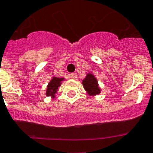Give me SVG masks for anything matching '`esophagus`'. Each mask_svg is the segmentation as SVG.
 Instances as JSON below:
<instances>
[{
  "mask_svg": "<svg viewBox=\"0 0 153 153\" xmlns=\"http://www.w3.org/2000/svg\"><path fill=\"white\" fill-rule=\"evenodd\" d=\"M69 77L71 78V79H73V80H76V78H77V74L76 73H71V74H69Z\"/></svg>",
  "mask_w": 153,
  "mask_h": 153,
  "instance_id": "esophagus-1",
  "label": "esophagus"
}]
</instances>
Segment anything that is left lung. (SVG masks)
Segmentation results:
<instances>
[{
	"label": "left lung",
	"instance_id": "left-lung-1",
	"mask_svg": "<svg viewBox=\"0 0 153 153\" xmlns=\"http://www.w3.org/2000/svg\"><path fill=\"white\" fill-rule=\"evenodd\" d=\"M83 86L85 91L90 96H96L100 93V88H99L97 80L94 75L91 73H88L86 77L82 81Z\"/></svg>",
	"mask_w": 153,
	"mask_h": 153
}]
</instances>
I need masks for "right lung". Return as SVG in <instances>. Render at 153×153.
Returning a JSON list of instances; mask_svg holds the SVG:
<instances>
[{
  "mask_svg": "<svg viewBox=\"0 0 153 153\" xmlns=\"http://www.w3.org/2000/svg\"><path fill=\"white\" fill-rule=\"evenodd\" d=\"M64 80V78H59V77H54L52 78V80L48 83V86H47V90H46V96L48 97H52L54 98L55 97V93H56L58 90V87H60L61 85V81Z\"/></svg>",
  "mask_w": 153,
  "mask_h": 153,
  "instance_id": "right-lung-1",
  "label": "right lung"
}]
</instances>
